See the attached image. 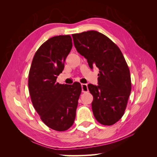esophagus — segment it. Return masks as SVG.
I'll return each instance as SVG.
<instances>
[{"label":"esophagus","instance_id":"esophagus-1","mask_svg":"<svg viewBox=\"0 0 157 157\" xmlns=\"http://www.w3.org/2000/svg\"><path fill=\"white\" fill-rule=\"evenodd\" d=\"M82 86V92H88V86L86 84H81Z\"/></svg>","mask_w":157,"mask_h":157}]
</instances>
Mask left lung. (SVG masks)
<instances>
[{"mask_svg": "<svg viewBox=\"0 0 157 157\" xmlns=\"http://www.w3.org/2000/svg\"><path fill=\"white\" fill-rule=\"evenodd\" d=\"M78 53L87 59L89 67L99 70L98 85L88 87L94 100L96 119L111 126L124 115L132 90L130 70L119 48L101 33L88 31L72 35Z\"/></svg>", "mask_w": 157, "mask_h": 157, "instance_id": "1", "label": "left lung"}]
</instances>
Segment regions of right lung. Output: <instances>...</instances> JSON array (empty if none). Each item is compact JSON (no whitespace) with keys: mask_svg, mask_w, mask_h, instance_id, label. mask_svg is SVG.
Wrapping results in <instances>:
<instances>
[{"mask_svg":"<svg viewBox=\"0 0 157 157\" xmlns=\"http://www.w3.org/2000/svg\"><path fill=\"white\" fill-rule=\"evenodd\" d=\"M70 35L52 37L37 50L29 73V90L33 105L44 124L56 131L73 124L82 87L79 82H56L72 48Z\"/></svg>","mask_w":157,"mask_h":157,"instance_id":"add662e5","label":"right lung"}]
</instances>
